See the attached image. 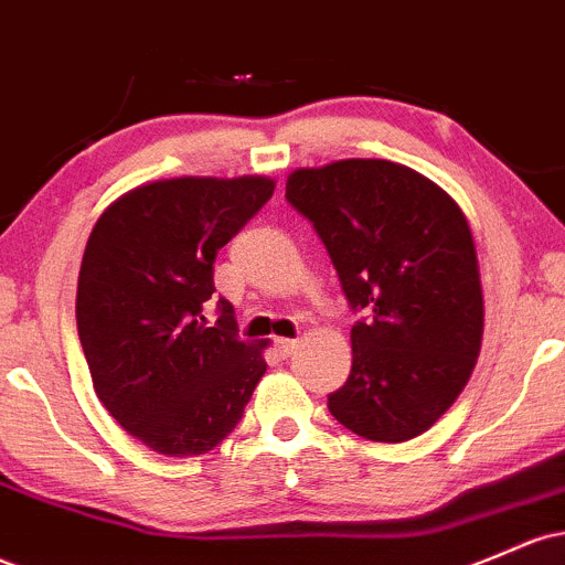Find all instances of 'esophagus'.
<instances>
[{
  "instance_id": "esophagus-1",
  "label": "esophagus",
  "mask_w": 565,
  "mask_h": 565,
  "mask_svg": "<svg viewBox=\"0 0 565 565\" xmlns=\"http://www.w3.org/2000/svg\"><path fill=\"white\" fill-rule=\"evenodd\" d=\"M297 349V340H292V338H278L276 340V351L281 353V356H289V353H292Z\"/></svg>"
}]
</instances>
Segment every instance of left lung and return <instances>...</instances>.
Instances as JSON below:
<instances>
[{"mask_svg":"<svg viewBox=\"0 0 565 565\" xmlns=\"http://www.w3.org/2000/svg\"><path fill=\"white\" fill-rule=\"evenodd\" d=\"M287 201L313 222L351 308L364 311L330 413L373 443L429 431L480 356L486 308L467 216L424 173L373 158L297 169Z\"/></svg>","mask_w":565,"mask_h":565,"instance_id":"8db88e82","label":"left lung"}]
</instances>
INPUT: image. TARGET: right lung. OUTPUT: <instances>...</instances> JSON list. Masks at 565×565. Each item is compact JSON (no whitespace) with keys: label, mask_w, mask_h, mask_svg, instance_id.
Here are the masks:
<instances>
[{"label":"right lung","mask_w":565,"mask_h":565,"mask_svg":"<svg viewBox=\"0 0 565 565\" xmlns=\"http://www.w3.org/2000/svg\"><path fill=\"white\" fill-rule=\"evenodd\" d=\"M270 177H177L122 192L93 225L77 332L111 418L160 456L214 450L265 375L270 340H241L233 306L209 327L214 257L265 203Z\"/></svg>","instance_id":"right-lung-1"}]
</instances>
